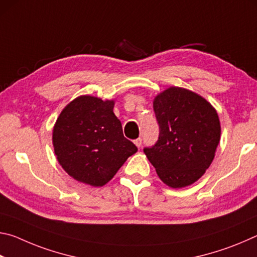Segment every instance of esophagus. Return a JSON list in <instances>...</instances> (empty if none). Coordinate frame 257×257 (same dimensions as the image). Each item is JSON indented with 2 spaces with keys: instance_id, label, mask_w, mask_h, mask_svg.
<instances>
[{
  "instance_id": "esophagus-1",
  "label": "esophagus",
  "mask_w": 257,
  "mask_h": 257,
  "mask_svg": "<svg viewBox=\"0 0 257 257\" xmlns=\"http://www.w3.org/2000/svg\"><path fill=\"white\" fill-rule=\"evenodd\" d=\"M134 143H135V145H136L137 147H141V146H142V138L139 137V138H137V139H135Z\"/></svg>"
}]
</instances>
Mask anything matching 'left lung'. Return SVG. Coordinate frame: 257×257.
<instances>
[{"instance_id": "8db88e82", "label": "left lung", "mask_w": 257, "mask_h": 257, "mask_svg": "<svg viewBox=\"0 0 257 257\" xmlns=\"http://www.w3.org/2000/svg\"><path fill=\"white\" fill-rule=\"evenodd\" d=\"M159 138L144 152L164 184L182 188L198 180L214 159L221 127L216 111L196 93L170 87L153 102Z\"/></svg>"}]
</instances>
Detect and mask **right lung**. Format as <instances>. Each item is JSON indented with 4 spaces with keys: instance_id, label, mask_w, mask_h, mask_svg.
Returning <instances> with one entry per match:
<instances>
[{
    "instance_id": "obj_1",
    "label": "right lung",
    "mask_w": 257,
    "mask_h": 257,
    "mask_svg": "<svg viewBox=\"0 0 257 257\" xmlns=\"http://www.w3.org/2000/svg\"><path fill=\"white\" fill-rule=\"evenodd\" d=\"M113 101L79 96L61 112L53 129V146L59 163L69 176L101 187L137 152L123 136Z\"/></svg>"
}]
</instances>
